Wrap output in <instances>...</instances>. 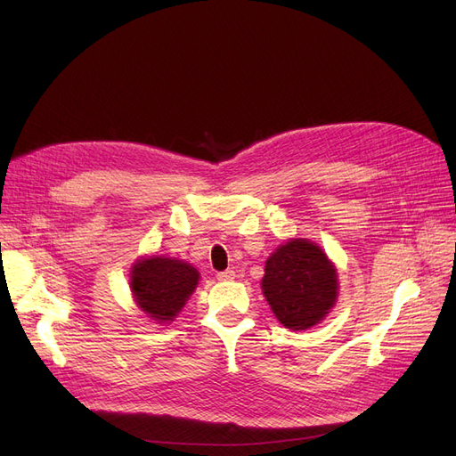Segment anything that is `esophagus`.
<instances>
[{
	"label": "esophagus",
	"instance_id": "1",
	"mask_svg": "<svg viewBox=\"0 0 456 456\" xmlns=\"http://www.w3.org/2000/svg\"><path fill=\"white\" fill-rule=\"evenodd\" d=\"M216 279L218 281H233L235 279V271L233 269H226V271L216 273Z\"/></svg>",
	"mask_w": 456,
	"mask_h": 456
}]
</instances>
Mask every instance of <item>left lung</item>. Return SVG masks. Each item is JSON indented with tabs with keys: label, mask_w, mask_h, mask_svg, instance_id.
<instances>
[{
	"label": "left lung",
	"mask_w": 456,
	"mask_h": 456,
	"mask_svg": "<svg viewBox=\"0 0 456 456\" xmlns=\"http://www.w3.org/2000/svg\"><path fill=\"white\" fill-rule=\"evenodd\" d=\"M262 289L277 320L291 331H303L335 305L337 271L320 247L291 240L265 262Z\"/></svg>",
	"instance_id": "left-lung-1"
}]
</instances>
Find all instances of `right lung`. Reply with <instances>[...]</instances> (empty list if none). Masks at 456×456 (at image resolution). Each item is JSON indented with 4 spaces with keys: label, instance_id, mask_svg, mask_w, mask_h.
<instances>
[{
    "label": "right lung",
    "instance_id": "add662e5",
    "mask_svg": "<svg viewBox=\"0 0 456 456\" xmlns=\"http://www.w3.org/2000/svg\"><path fill=\"white\" fill-rule=\"evenodd\" d=\"M198 271L181 260L153 256L140 260L131 273L136 303L150 318L174 320L198 284Z\"/></svg>",
    "mask_w": 456,
    "mask_h": 456
}]
</instances>
